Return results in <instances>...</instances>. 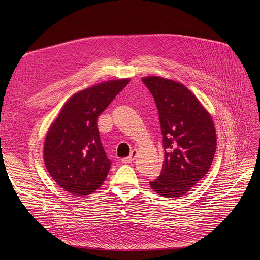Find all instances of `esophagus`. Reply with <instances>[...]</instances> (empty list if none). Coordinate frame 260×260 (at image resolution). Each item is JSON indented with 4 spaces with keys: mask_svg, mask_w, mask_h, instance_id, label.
<instances>
[{
    "mask_svg": "<svg viewBox=\"0 0 260 260\" xmlns=\"http://www.w3.org/2000/svg\"><path fill=\"white\" fill-rule=\"evenodd\" d=\"M137 153H138V150H137V149H134V150H132V152H131L129 156H127V157L123 158V159H122V162H124V164H129V162H132V161H133V160L136 158V156H137Z\"/></svg>",
    "mask_w": 260,
    "mask_h": 260,
    "instance_id": "obj_1",
    "label": "esophagus"
}]
</instances>
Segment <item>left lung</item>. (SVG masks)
<instances>
[{
	"label": "left lung",
	"instance_id": "1",
	"mask_svg": "<svg viewBox=\"0 0 260 260\" xmlns=\"http://www.w3.org/2000/svg\"><path fill=\"white\" fill-rule=\"evenodd\" d=\"M142 80L155 100L164 136L161 173L150 186L164 198H181L206 176L212 165L217 145L214 121L182 83L158 76Z\"/></svg>",
	"mask_w": 260,
	"mask_h": 260
}]
</instances>
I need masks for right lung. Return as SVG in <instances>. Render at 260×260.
Returning a JSON list of instances; mask_svg holds the SVG:
<instances>
[{"mask_svg":"<svg viewBox=\"0 0 260 260\" xmlns=\"http://www.w3.org/2000/svg\"><path fill=\"white\" fill-rule=\"evenodd\" d=\"M129 81L108 80L75 93L51 123L44 141V162L64 191L88 196L106 180L111 161L100 140L98 117Z\"/></svg>","mask_w":260,"mask_h":260,"instance_id":"obj_1","label":"right lung"}]
</instances>
